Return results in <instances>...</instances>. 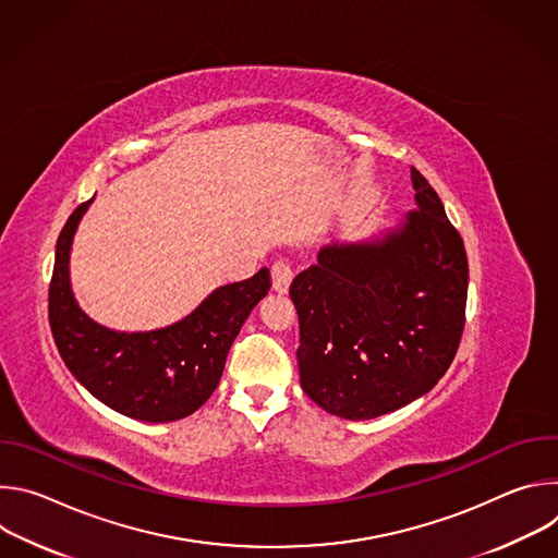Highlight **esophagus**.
I'll return each instance as SVG.
<instances>
[{"instance_id": "esophagus-1", "label": "esophagus", "mask_w": 558, "mask_h": 558, "mask_svg": "<svg viewBox=\"0 0 558 558\" xmlns=\"http://www.w3.org/2000/svg\"><path fill=\"white\" fill-rule=\"evenodd\" d=\"M291 280H293V267H291V263L284 260V258L276 260L274 267H271V282H274V289H276L278 293H287Z\"/></svg>"}]
</instances>
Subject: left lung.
<instances>
[{
    "label": "left lung",
    "mask_w": 558,
    "mask_h": 558,
    "mask_svg": "<svg viewBox=\"0 0 558 558\" xmlns=\"http://www.w3.org/2000/svg\"><path fill=\"white\" fill-rule=\"evenodd\" d=\"M417 209L373 243L329 245L289 289L300 384L344 420H373L426 395L461 342L468 256L430 183L411 170Z\"/></svg>",
    "instance_id": "8db88e82"
}]
</instances>
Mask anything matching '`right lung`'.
Instances as JSON below:
<instances>
[{
	"mask_svg": "<svg viewBox=\"0 0 558 558\" xmlns=\"http://www.w3.org/2000/svg\"><path fill=\"white\" fill-rule=\"evenodd\" d=\"M90 203L70 214L57 238L48 320L59 355L112 411L154 424L183 420L216 390L235 336L271 287L269 269L218 287L172 327L147 333L106 329L78 308L68 278L72 235Z\"/></svg>",
	"mask_w": 558,
	"mask_h": 558,
	"instance_id": "1",
	"label": "right lung"
}]
</instances>
